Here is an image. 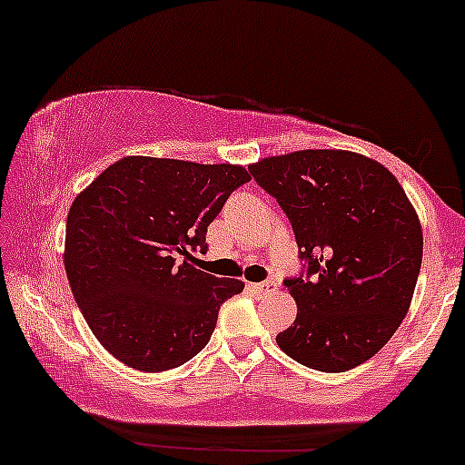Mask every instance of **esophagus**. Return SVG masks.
<instances>
[{"instance_id": "esophagus-1", "label": "esophagus", "mask_w": 465, "mask_h": 465, "mask_svg": "<svg viewBox=\"0 0 465 465\" xmlns=\"http://www.w3.org/2000/svg\"><path fill=\"white\" fill-rule=\"evenodd\" d=\"M249 288L253 292H258V295H262V292H271L275 291V282L266 280V282H258V284H249Z\"/></svg>"}]
</instances>
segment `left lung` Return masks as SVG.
Listing matches in <instances>:
<instances>
[{
	"instance_id": "left-lung-1",
	"label": "left lung",
	"mask_w": 465,
	"mask_h": 465,
	"mask_svg": "<svg viewBox=\"0 0 465 465\" xmlns=\"http://www.w3.org/2000/svg\"><path fill=\"white\" fill-rule=\"evenodd\" d=\"M291 221L303 271L277 345L319 371H348L385 348L409 311L421 266V227L398 179L348 151H297L249 168Z\"/></svg>"
}]
</instances>
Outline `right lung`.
I'll return each instance as SVG.
<instances>
[{"label": "right lung", "mask_w": 465, "mask_h": 465, "mask_svg": "<svg viewBox=\"0 0 465 465\" xmlns=\"http://www.w3.org/2000/svg\"><path fill=\"white\" fill-rule=\"evenodd\" d=\"M251 177L232 163L124 157L74 199L65 271L95 339L124 365L165 371L210 343L244 284L190 264L210 223Z\"/></svg>", "instance_id": "obj_1"}]
</instances>
